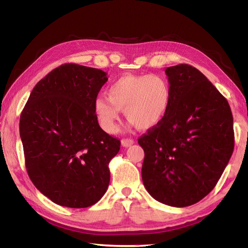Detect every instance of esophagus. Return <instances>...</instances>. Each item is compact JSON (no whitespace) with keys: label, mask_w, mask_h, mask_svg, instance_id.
Instances as JSON below:
<instances>
[{"label":"esophagus","mask_w":248,"mask_h":248,"mask_svg":"<svg viewBox=\"0 0 248 248\" xmlns=\"http://www.w3.org/2000/svg\"><path fill=\"white\" fill-rule=\"evenodd\" d=\"M134 144V140H131V139H124L121 140V145L124 147H130L131 145Z\"/></svg>","instance_id":"1"}]
</instances>
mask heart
<instances>
[{
    "label": "heart",
    "mask_w": 248,
    "mask_h": 248,
    "mask_svg": "<svg viewBox=\"0 0 248 248\" xmlns=\"http://www.w3.org/2000/svg\"><path fill=\"white\" fill-rule=\"evenodd\" d=\"M171 86L165 77L157 75H125L108 89V97L94 100V113L108 133H114L120 110L131 124L149 130L161 124L171 103Z\"/></svg>",
    "instance_id": "obj_1"
}]
</instances>
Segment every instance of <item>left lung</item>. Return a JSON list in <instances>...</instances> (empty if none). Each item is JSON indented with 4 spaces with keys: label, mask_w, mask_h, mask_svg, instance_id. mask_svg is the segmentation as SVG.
Segmentation results:
<instances>
[{
    "label": "left lung",
    "mask_w": 248,
    "mask_h": 248,
    "mask_svg": "<svg viewBox=\"0 0 248 248\" xmlns=\"http://www.w3.org/2000/svg\"><path fill=\"white\" fill-rule=\"evenodd\" d=\"M172 97L161 124L139 139L141 178L157 202L182 208L212 191L233 152L231 109L222 93L195 67L165 70Z\"/></svg>",
    "instance_id": "left-lung-1"
}]
</instances>
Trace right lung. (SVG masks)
<instances>
[{"label": "right lung", "instance_id": "obj_1", "mask_svg": "<svg viewBox=\"0 0 248 248\" xmlns=\"http://www.w3.org/2000/svg\"><path fill=\"white\" fill-rule=\"evenodd\" d=\"M107 81L96 68L62 65L36 84L21 113L29 177L62 207H91L108 189V163L120 140L100 128L93 108Z\"/></svg>", "mask_w": 248, "mask_h": 248}]
</instances>
